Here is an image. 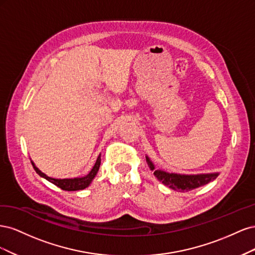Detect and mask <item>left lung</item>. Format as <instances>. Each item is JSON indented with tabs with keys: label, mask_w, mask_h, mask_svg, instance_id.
Instances as JSON below:
<instances>
[{
	"label": "left lung",
	"mask_w": 255,
	"mask_h": 255,
	"mask_svg": "<svg viewBox=\"0 0 255 255\" xmlns=\"http://www.w3.org/2000/svg\"><path fill=\"white\" fill-rule=\"evenodd\" d=\"M146 163L152 171H154V175L157 177L166 186L173 190L180 191H189L201 187L214 181L218 176V172L216 173H206V174H177V173H169L164 170H156L154 164L150 160L148 156H145Z\"/></svg>",
	"instance_id": "8db88e82"
}]
</instances>
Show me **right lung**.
Segmentation results:
<instances>
[{
	"label": "right lung",
	"mask_w": 255,
	"mask_h": 255,
	"mask_svg": "<svg viewBox=\"0 0 255 255\" xmlns=\"http://www.w3.org/2000/svg\"><path fill=\"white\" fill-rule=\"evenodd\" d=\"M33 167L35 169V171L39 174L40 176H42L43 179L48 180L49 182H51L52 184L56 185L57 187L61 188L63 190H67V191H74V190H82L85 189L86 187H88L90 183L92 182V180L95 179V176L97 175L98 171H99V168L100 165H101V154L98 156L97 161L95 166L92 167L91 171L85 176L82 177H74V179H54V177L48 176L47 174H44L43 172H41L39 169H38L35 164L32 161Z\"/></svg>",
	"instance_id": "right-lung-1"
}]
</instances>
